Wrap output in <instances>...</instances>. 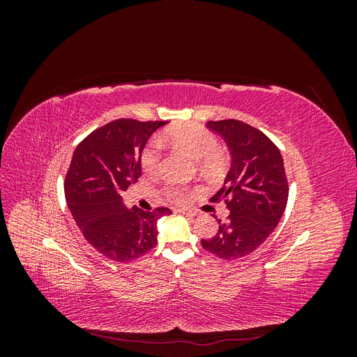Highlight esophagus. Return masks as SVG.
Returning <instances> with one entry per match:
<instances>
[{
	"label": "esophagus",
	"instance_id": "obj_1",
	"mask_svg": "<svg viewBox=\"0 0 357 357\" xmlns=\"http://www.w3.org/2000/svg\"><path fill=\"white\" fill-rule=\"evenodd\" d=\"M177 211H178V213H181V214L188 215V218H193V215H195V213L190 211V210H177Z\"/></svg>",
	"mask_w": 357,
	"mask_h": 357
}]
</instances>
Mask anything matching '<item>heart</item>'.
Here are the masks:
<instances>
[{
  "label": "heart",
  "mask_w": 357,
  "mask_h": 357,
  "mask_svg": "<svg viewBox=\"0 0 357 357\" xmlns=\"http://www.w3.org/2000/svg\"><path fill=\"white\" fill-rule=\"evenodd\" d=\"M165 139L185 149L186 152L199 160L202 169L208 172L219 171L225 164V153L218 144V138L207 128L198 123H183L172 126L165 134ZM162 159L160 139L153 138L142 155V167L149 174L156 172ZM167 197L176 202L186 201V190L178 186H167Z\"/></svg>",
  "instance_id": "1"
}]
</instances>
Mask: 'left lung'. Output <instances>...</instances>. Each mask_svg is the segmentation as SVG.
Wrapping results in <instances>:
<instances>
[{"label":"left lung","instance_id":"8db88e82","mask_svg":"<svg viewBox=\"0 0 357 357\" xmlns=\"http://www.w3.org/2000/svg\"><path fill=\"white\" fill-rule=\"evenodd\" d=\"M223 137L232 164L223 188L211 198L223 201L229 215L219 219V231L201 240L205 250L222 259L250 255L271 234L284 213L289 183L278 147L262 131L235 119L210 121Z\"/></svg>","mask_w":357,"mask_h":357}]
</instances>
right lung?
<instances>
[{
	"label": "right lung",
	"mask_w": 357,
	"mask_h": 357,
	"mask_svg": "<svg viewBox=\"0 0 357 357\" xmlns=\"http://www.w3.org/2000/svg\"><path fill=\"white\" fill-rule=\"evenodd\" d=\"M167 122L117 119L95 129L74 150L66 176V198L88 243L116 262L142 257L158 244V219L167 207L126 208L122 193L142 176L149 137Z\"/></svg>",
	"instance_id": "add662e5"
}]
</instances>
